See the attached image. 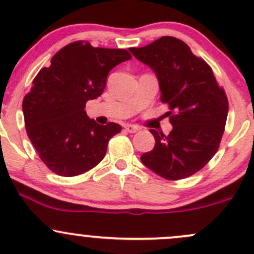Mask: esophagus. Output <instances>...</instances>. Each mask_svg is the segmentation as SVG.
<instances>
[{
  "mask_svg": "<svg viewBox=\"0 0 254 254\" xmlns=\"http://www.w3.org/2000/svg\"><path fill=\"white\" fill-rule=\"evenodd\" d=\"M125 130L130 133H135L137 131H139V127H135V125H127V127H125Z\"/></svg>",
  "mask_w": 254,
  "mask_h": 254,
  "instance_id": "obj_1",
  "label": "esophagus"
}]
</instances>
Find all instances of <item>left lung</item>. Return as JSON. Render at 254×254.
Segmentation results:
<instances>
[{
    "label": "left lung",
    "mask_w": 254,
    "mask_h": 254,
    "mask_svg": "<svg viewBox=\"0 0 254 254\" xmlns=\"http://www.w3.org/2000/svg\"><path fill=\"white\" fill-rule=\"evenodd\" d=\"M131 54L156 74L161 101L168 104V135L150 130L153 150L141 161L157 176L179 180L194 174L216 154L228 116V99L212 69L183 40L161 37Z\"/></svg>",
    "instance_id": "8db88e82"
}]
</instances>
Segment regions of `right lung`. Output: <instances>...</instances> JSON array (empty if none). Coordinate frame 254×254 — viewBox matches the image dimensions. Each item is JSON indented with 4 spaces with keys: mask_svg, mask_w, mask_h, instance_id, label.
Masks as SVG:
<instances>
[{
    "mask_svg": "<svg viewBox=\"0 0 254 254\" xmlns=\"http://www.w3.org/2000/svg\"><path fill=\"white\" fill-rule=\"evenodd\" d=\"M124 49L68 44L40 69L22 101L25 127L40 160L62 177L80 176L104 159L107 143L122 127L98 124L84 107L103 94L111 69L129 61Z\"/></svg>",
    "mask_w": 254,
    "mask_h": 254,
    "instance_id": "right-lung-1",
    "label": "right lung"
}]
</instances>
